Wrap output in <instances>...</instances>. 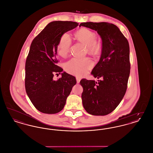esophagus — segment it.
I'll return each mask as SVG.
<instances>
[{
	"mask_svg": "<svg viewBox=\"0 0 153 153\" xmlns=\"http://www.w3.org/2000/svg\"><path fill=\"white\" fill-rule=\"evenodd\" d=\"M80 80H81V78L80 77H76V81H77V83H79L80 82Z\"/></svg>",
	"mask_w": 153,
	"mask_h": 153,
	"instance_id": "obj_1",
	"label": "esophagus"
}]
</instances>
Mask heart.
<instances>
[{
	"mask_svg": "<svg viewBox=\"0 0 153 153\" xmlns=\"http://www.w3.org/2000/svg\"><path fill=\"white\" fill-rule=\"evenodd\" d=\"M75 36L80 42L87 46L89 53L96 54L100 51V45L96 41L95 33L91 30L85 28L81 29L76 32ZM72 39L69 34H63L59 38L57 47L58 54L62 57H66L70 51ZM92 66V62L88 58H72L66 62L65 65V69L68 73L77 76L85 74Z\"/></svg>",
	"mask_w": 153,
	"mask_h": 153,
	"instance_id": "heart-1",
	"label": "heart"
}]
</instances>
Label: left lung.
I'll return each instance as SVG.
<instances>
[{
  "label": "left lung",
  "instance_id": "obj_1",
  "mask_svg": "<svg viewBox=\"0 0 153 153\" xmlns=\"http://www.w3.org/2000/svg\"><path fill=\"white\" fill-rule=\"evenodd\" d=\"M79 26L96 31L102 40L101 57L91 72L100 80L80 81L82 105L91 115H106L117 108L127 90L130 72L129 44L114 24L84 22Z\"/></svg>",
  "mask_w": 153,
  "mask_h": 153
}]
</instances>
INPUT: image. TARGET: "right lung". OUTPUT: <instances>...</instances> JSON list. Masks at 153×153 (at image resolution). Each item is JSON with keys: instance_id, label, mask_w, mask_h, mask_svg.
<instances>
[{"instance_id": "right-lung-1", "label": "right lung", "mask_w": 153, "mask_h": 153, "mask_svg": "<svg viewBox=\"0 0 153 153\" xmlns=\"http://www.w3.org/2000/svg\"><path fill=\"white\" fill-rule=\"evenodd\" d=\"M78 25L71 21L51 22L31 44L25 64V88L34 106L44 114H56L63 109L76 84L75 77L57 65V47L61 36ZM54 74H61L62 77L54 80Z\"/></svg>"}]
</instances>
